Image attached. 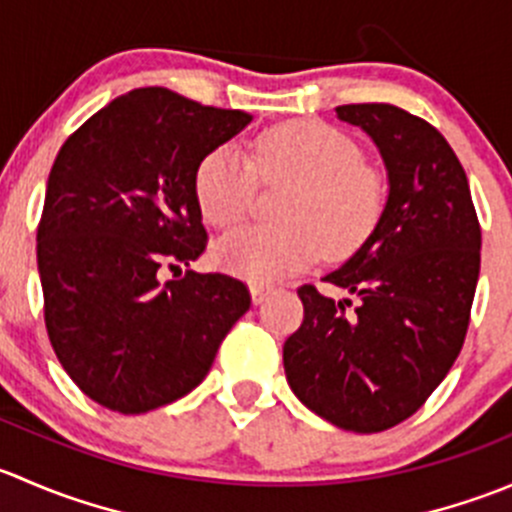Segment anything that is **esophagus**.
Wrapping results in <instances>:
<instances>
[{
	"mask_svg": "<svg viewBox=\"0 0 512 512\" xmlns=\"http://www.w3.org/2000/svg\"><path fill=\"white\" fill-rule=\"evenodd\" d=\"M250 294H252V302L262 304V302H265V299L272 294V287L257 285V282H255V285H250Z\"/></svg>",
	"mask_w": 512,
	"mask_h": 512,
	"instance_id": "obj_1",
	"label": "esophagus"
}]
</instances>
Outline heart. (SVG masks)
<instances>
[{
    "instance_id": "obj_1",
    "label": "heart",
    "mask_w": 512,
    "mask_h": 512,
    "mask_svg": "<svg viewBox=\"0 0 512 512\" xmlns=\"http://www.w3.org/2000/svg\"><path fill=\"white\" fill-rule=\"evenodd\" d=\"M255 175L267 183H289L277 218L280 225H255L215 242L220 270L250 282H277L312 265L322 250L347 257L379 225L386 183L379 168L361 160L347 133L312 118L267 128L247 158L237 146H218L195 170V200L213 227L240 223L255 193Z\"/></svg>"
}]
</instances>
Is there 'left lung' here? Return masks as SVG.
Masks as SVG:
<instances>
[{
  "mask_svg": "<svg viewBox=\"0 0 512 512\" xmlns=\"http://www.w3.org/2000/svg\"><path fill=\"white\" fill-rule=\"evenodd\" d=\"M339 121L379 148L389 178L369 240L324 282L297 289L304 322L285 342L289 389L354 433L406 421L461 354L480 272V225L466 170L446 138L391 103H349Z\"/></svg>",
  "mask_w": 512,
  "mask_h": 512,
  "instance_id": "1",
  "label": "left lung"
}]
</instances>
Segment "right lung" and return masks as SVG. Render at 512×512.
Instances as JSON below:
<instances>
[{
    "label": "right lung",
    "mask_w": 512,
    "mask_h": 512,
    "mask_svg": "<svg viewBox=\"0 0 512 512\" xmlns=\"http://www.w3.org/2000/svg\"><path fill=\"white\" fill-rule=\"evenodd\" d=\"M250 121L151 86L113 98L61 146L36 265L51 347L96 404L146 414L190 394L250 309L247 287L220 272L160 280L203 255L195 170Z\"/></svg>",
    "instance_id": "add662e5"
}]
</instances>
